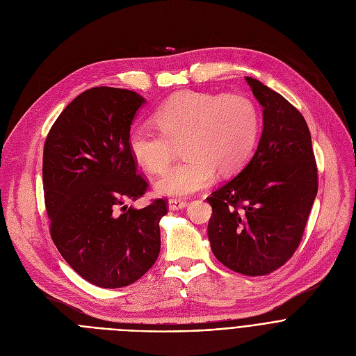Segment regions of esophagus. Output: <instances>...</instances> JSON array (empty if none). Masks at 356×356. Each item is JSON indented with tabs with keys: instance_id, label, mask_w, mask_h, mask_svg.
Masks as SVG:
<instances>
[{
	"instance_id": "obj_1",
	"label": "esophagus",
	"mask_w": 356,
	"mask_h": 356,
	"mask_svg": "<svg viewBox=\"0 0 356 356\" xmlns=\"http://www.w3.org/2000/svg\"><path fill=\"white\" fill-rule=\"evenodd\" d=\"M187 207V202L180 200V198H170L169 200V210L172 211H177V210H183Z\"/></svg>"
}]
</instances>
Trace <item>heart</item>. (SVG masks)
<instances>
[{
	"label": "heart",
	"mask_w": 356,
	"mask_h": 356,
	"mask_svg": "<svg viewBox=\"0 0 356 356\" xmlns=\"http://www.w3.org/2000/svg\"><path fill=\"white\" fill-rule=\"evenodd\" d=\"M159 131L135 125L128 134L132 158L149 173L165 172L183 143V163L172 168L155 184L163 195L186 197L213 184L217 169L238 170L255 147L259 113L241 94L213 95L180 91L155 111Z\"/></svg>",
	"instance_id": "1"
}]
</instances>
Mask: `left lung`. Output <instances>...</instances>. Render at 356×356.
Returning a JSON list of instances; mask_svg holds the SVG:
<instances>
[{
  "label": "left lung",
  "instance_id": "1",
  "mask_svg": "<svg viewBox=\"0 0 356 356\" xmlns=\"http://www.w3.org/2000/svg\"><path fill=\"white\" fill-rule=\"evenodd\" d=\"M264 108V131L248 165L207 198L216 258L236 273L264 276L297 249L317 195V165L306 120L257 79L245 77Z\"/></svg>",
  "mask_w": 356,
  "mask_h": 356
}]
</instances>
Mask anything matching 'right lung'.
<instances>
[{"mask_svg": "<svg viewBox=\"0 0 356 356\" xmlns=\"http://www.w3.org/2000/svg\"><path fill=\"white\" fill-rule=\"evenodd\" d=\"M135 91L92 87L77 95L50 128L43 147V191L50 235L63 259L104 289L140 279L161 252L166 200L125 206L146 191L128 147Z\"/></svg>", "mask_w": 356, "mask_h": 356, "instance_id": "obj_1", "label": "right lung"}]
</instances>
